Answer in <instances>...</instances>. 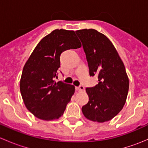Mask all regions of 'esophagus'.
I'll use <instances>...</instances> for the list:
<instances>
[{"mask_svg":"<svg viewBox=\"0 0 148 148\" xmlns=\"http://www.w3.org/2000/svg\"><path fill=\"white\" fill-rule=\"evenodd\" d=\"M76 89H77L78 91H80V92H82V91H84L85 90L84 86H77V87H76Z\"/></svg>","mask_w":148,"mask_h":148,"instance_id":"esophagus-1","label":"esophagus"}]
</instances>
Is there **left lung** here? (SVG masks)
<instances>
[{"label":"left lung","mask_w":148,"mask_h":148,"mask_svg":"<svg viewBox=\"0 0 148 148\" xmlns=\"http://www.w3.org/2000/svg\"><path fill=\"white\" fill-rule=\"evenodd\" d=\"M76 34L82 43L90 76L98 75L97 85L86 88L89 102L82 108L88 120L104 122L122 110L129 90L123 62L110 39L97 30L82 29Z\"/></svg>","instance_id":"1"}]
</instances>
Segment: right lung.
Here are the masks:
<instances>
[{"label": "right lung", "mask_w": 148, "mask_h": 148, "mask_svg": "<svg viewBox=\"0 0 148 148\" xmlns=\"http://www.w3.org/2000/svg\"><path fill=\"white\" fill-rule=\"evenodd\" d=\"M82 46L74 31L55 29L39 41L26 61L20 80L25 106L35 117L50 121L63 115L75 86L56 82L60 55Z\"/></svg>", "instance_id": "right-lung-1"}]
</instances>
